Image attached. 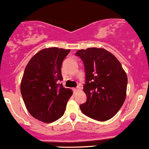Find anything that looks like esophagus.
I'll return each mask as SVG.
<instances>
[{"label": "esophagus", "instance_id": "esophagus-1", "mask_svg": "<svg viewBox=\"0 0 149 149\" xmlns=\"http://www.w3.org/2000/svg\"><path fill=\"white\" fill-rule=\"evenodd\" d=\"M78 88H73V92H74V93H76V92H77V91H78Z\"/></svg>", "mask_w": 149, "mask_h": 149}]
</instances>
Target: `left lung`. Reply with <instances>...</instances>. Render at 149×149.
Here are the masks:
<instances>
[{"instance_id":"obj_1","label":"left lung","mask_w":149,"mask_h":149,"mask_svg":"<svg viewBox=\"0 0 149 149\" xmlns=\"http://www.w3.org/2000/svg\"><path fill=\"white\" fill-rule=\"evenodd\" d=\"M86 71L83 91L87 101L80 105L84 114L100 122L110 120L126 99L127 76L122 64L103 48L91 47L76 52Z\"/></svg>"}]
</instances>
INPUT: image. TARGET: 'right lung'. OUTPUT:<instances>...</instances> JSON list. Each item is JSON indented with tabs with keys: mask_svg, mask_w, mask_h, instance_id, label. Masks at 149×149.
<instances>
[{
	"mask_svg": "<svg viewBox=\"0 0 149 149\" xmlns=\"http://www.w3.org/2000/svg\"><path fill=\"white\" fill-rule=\"evenodd\" d=\"M70 49L45 48L32 57L24 69L20 91L29 113L37 120L51 123L64 114L73 92L58 84L61 65Z\"/></svg>",
	"mask_w": 149,
	"mask_h": 149,
	"instance_id": "1",
	"label": "right lung"
}]
</instances>
